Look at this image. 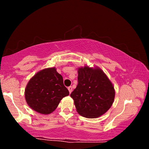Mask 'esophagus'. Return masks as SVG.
Wrapping results in <instances>:
<instances>
[{"label":"esophagus","instance_id":"esophagus-1","mask_svg":"<svg viewBox=\"0 0 149 149\" xmlns=\"http://www.w3.org/2000/svg\"><path fill=\"white\" fill-rule=\"evenodd\" d=\"M68 91H69L70 93H71L72 92V86L68 87Z\"/></svg>","mask_w":149,"mask_h":149}]
</instances>
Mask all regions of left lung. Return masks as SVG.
Masks as SVG:
<instances>
[{
	"label": "left lung",
	"mask_w": 149,
	"mask_h": 149,
	"mask_svg": "<svg viewBox=\"0 0 149 149\" xmlns=\"http://www.w3.org/2000/svg\"><path fill=\"white\" fill-rule=\"evenodd\" d=\"M77 81L70 94L77 112L87 118H98L107 112L114 102L115 91L104 72L98 68H81Z\"/></svg>",
	"instance_id": "8db88e82"
}]
</instances>
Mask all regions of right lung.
<instances>
[{"label": "right lung", "mask_w": 149, "mask_h": 149, "mask_svg": "<svg viewBox=\"0 0 149 149\" xmlns=\"http://www.w3.org/2000/svg\"><path fill=\"white\" fill-rule=\"evenodd\" d=\"M69 95L63 77L55 68L37 72L27 84L25 97L30 108L42 114H49L57 108L63 98Z\"/></svg>", "instance_id": "1"}]
</instances>
